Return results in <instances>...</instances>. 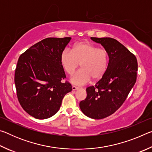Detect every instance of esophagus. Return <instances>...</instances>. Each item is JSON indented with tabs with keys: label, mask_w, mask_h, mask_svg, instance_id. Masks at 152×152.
Returning <instances> with one entry per match:
<instances>
[{
	"label": "esophagus",
	"mask_w": 152,
	"mask_h": 152,
	"mask_svg": "<svg viewBox=\"0 0 152 152\" xmlns=\"http://www.w3.org/2000/svg\"><path fill=\"white\" fill-rule=\"evenodd\" d=\"M72 91H76V90L78 89V87H77L76 86H72Z\"/></svg>",
	"instance_id": "esophagus-1"
}]
</instances>
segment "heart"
Segmentation results:
<instances>
[{
  "instance_id": "1",
  "label": "heart",
  "mask_w": 152,
  "mask_h": 152,
  "mask_svg": "<svg viewBox=\"0 0 152 152\" xmlns=\"http://www.w3.org/2000/svg\"><path fill=\"white\" fill-rule=\"evenodd\" d=\"M60 64L64 70L72 75L80 64L82 69L71 78V82L83 85L91 80L102 78L108 69L109 56L106 49L99 48L88 42H79L72 46V51L65 49L60 54Z\"/></svg>"
}]
</instances>
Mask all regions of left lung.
Instances as JSON below:
<instances>
[{
    "instance_id": "8db88e82",
    "label": "left lung",
    "mask_w": 152,
    "mask_h": 152,
    "mask_svg": "<svg viewBox=\"0 0 152 152\" xmlns=\"http://www.w3.org/2000/svg\"><path fill=\"white\" fill-rule=\"evenodd\" d=\"M107 50L108 69L95 86L86 88V98L80 102L84 115L94 119L110 116L121 107L136 82L137 60L135 56L117 40L110 37H91Z\"/></svg>"
}]
</instances>
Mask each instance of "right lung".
I'll return each instance as SVG.
<instances>
[{"label":"right lung","instance_id":"1","mask_svg":"<svg viewBox=\"0 0 152 152\" xmlns=\"http://www.w3.org/2000/svg\"><path fill=\"white\" fill-rule=\"evenodd\" d=\"M71 37H48L35 43L19 56L15 72L17 96L31 116L45 119L60 109L64 96L72 91L65 80L60 54Z\"/></svg>","mask_w":152,"mask_h":152}]
</instances>
